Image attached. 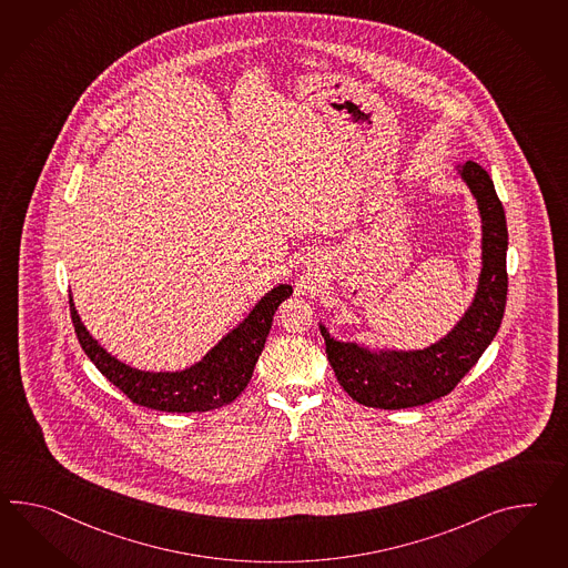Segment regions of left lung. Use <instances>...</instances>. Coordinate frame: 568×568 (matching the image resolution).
I'll list each match as a JSON object with an SVG mask.
<instances>
[{
    "instance_id": "1",
    "label": "left lung",
    "mask_w": 568,
    "mask_h": 568,
    "mask_svg": "<svg viewBox=\"0 0 568 568\" xmlns=\"http://www.w3.org/2000/svg\"><path fill=\"white\" fill-rule=\"evenodd\" d=\"M481 220V270L471 305L449 334L422 349L368 348L335 339L320 323L327 361L352 399L368 407L424 406L455 389L490 346L507 305V220L495 183L478 162L457 166Z\"/></svg>"
}]
</instances>
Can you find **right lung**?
Returning a JSON list of instances; mask_svg holds the SVG:
<instances>
[{"label": "right lung", "instance_id": "add662e5", "mask_svg": "<svg viewBox=\"0 0 568 568\" xmlns=\"http://www.w3.org/2000/svg\"><path fill=\"white\" fill-rule=\"evenodd\" d=\"M292 294L291 284H277L267 292L245 320L224 335L200 363L173 373L140 371L116 361L84 327L70 296L73 329L88 358L125 393L133 404L161 412H207L229 406L247 387L260 361L277 306Z\"/></svg>", "mask_w": 568, "mask_h": 568}]
</instances>
